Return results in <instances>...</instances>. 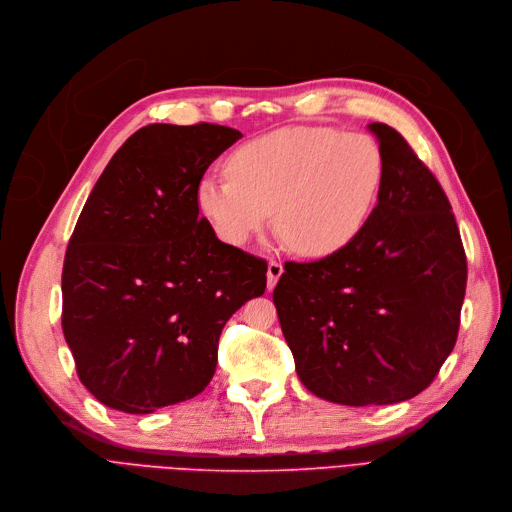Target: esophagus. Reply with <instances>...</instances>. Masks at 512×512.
Listing matches in <instances>:
<instances>
[{
	"mask_svg": "<svg viewBox=\"0 0 512 512\" xmlns=\"http://www.w3.org/2000/svg\"><path fill=\"white\" fill-rule=\"evenodd\" d=\"M281 273H283V266H281V262L271 260V262H269V269H266V285H269V289H273V287L277 285V281H279Z\"/></svg>",
	"mask_w": 512,
	"mask_h": 512,
	"instance_id": "obj_1",
	"label": "esophagus"
}]
</instances>
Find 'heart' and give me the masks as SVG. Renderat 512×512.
I'll list each match as a JSON object with an SVG mask.
<instances>
[{"label": "heart", "mask_w": 512, "mask_h": 512, "mask_svg": "<svg viewBox=\"0 0 512 512\" xmlns=\"http://www.w3.org/2000/svg\"><path fill=\"white\" fill-rule=\"evenodd\" d=\"M229 175H206L198 208L216 235L243 246L271 221L300 256L346 248L367 225L385 177L379 143L329 127H289L229 156Z\"/></svg>", "instance_id": "b5f03b06"}]
</instances>
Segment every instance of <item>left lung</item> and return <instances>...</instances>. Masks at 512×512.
Here are the masks:
<instances>
[{
  "instance_id": "obj_1",
  "label": "left lung",
  "mask_w": 512,
  "mask_h": 512,
  "mask_svg": "<svg viewBox=\"0 0 512 512\" xmlns=\"http://www.w3.org/2000/svg\"><path fill=\"white\" fill-rule=\"evenodd\" d=\"M385 177L367 225L314 262H285L273 302L300 381L346 406L396 404L450 356L467 256L446 193L408 141L371 123Z\"/></svg>"
}]
</instances>
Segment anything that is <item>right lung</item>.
<instances>
[{
  "instance_id": "right-lung-1",
  "label": "right lung",
  "mask_w": 512,
  "mask_h": 512,
  "mask_svg": "<svg viewBox=\"0 0 512 512\" xmlns=\"http://www.w3.org/2000/svg\"><path fill=\"white\" fill-rule=\"evenodd\" d=\"M241 137L221 125H148L83 206L62 269V331L102 404L148 415L204 392L218 337L266 289V260L214 235L198 185Z\"/></svg>"
}]
</instances>
